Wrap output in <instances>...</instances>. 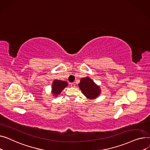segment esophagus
Listing matches in <instances>:
<instances>
[{
	"instance_id": "esophagus-1",
	"label": "esophagus",
	"mask_w": 150,
	"mask_h": 150,
	"mask_svg": "<svg viewBox=\"0 0 150 150\" xmlns=\"http://www.w3.org/2000/svg\"><path fill=\"white\" fill-rule=\"evenodd\" d=\"M70 85H71V87H72V88H74L76 86L74 83H71Z\"/></svg>"
}]
</instances>
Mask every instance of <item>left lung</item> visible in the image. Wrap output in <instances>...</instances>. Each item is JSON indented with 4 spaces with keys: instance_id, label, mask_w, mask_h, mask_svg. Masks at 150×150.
<instances>
[{
    "instance_id": "left-lung-1",
    "label": "left lung",
    "mask_w": 150,
    "mask_h": 150,
    "mask_svg": "<svg viewBox=\"0 0 150 150\" xmlns=\"http://www.w3.org/2000/svg\"><path fill=\"white\" fill-rule=\"evenodd\" d=\"M79 86L83 94L86 98L90 99L96 98L100 93L99 86L96 85L91 79L88 77L81 79Z\"/></svg>"
}]
</instances>
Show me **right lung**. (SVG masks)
<instances>
[{
	"label": "right lung",
	"mask_w": 150,
	"mask_h": 150,
	"mask_svg": "<svg viewBox=\"0 0 150 150\" xmlns=\"http://www.w3.org/2000/svg\"><path fill=\"white\" fill-rule=\"evenodd\" d=\"M68 85L67 82L60 80H55L52 85V92L57 96Z\"/></svg>",
	"instance_id": "add662e5"
}]
</instances>
